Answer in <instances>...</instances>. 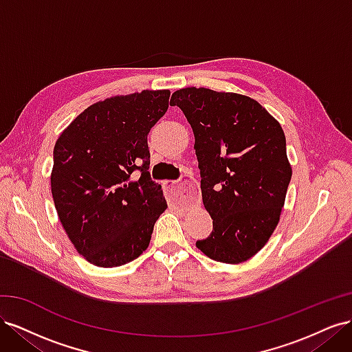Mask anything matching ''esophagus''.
<instances>
[{
    "label": "esophagus",
    "mask_w": 352,
    "mask_h": 352,
    "mask_svg": "<svg viewBox=\"0 0 352 352\" xmlns=\"http://www.w3.org/2000/svg\"><path fill=\"white\" fill-rule=\"evenodd\" d=\"M164 189L167 192L168 199L175 202H180V204H190L197 197V189L192 177L185 176L184 180L180 182H175V180H164Z\"/></svg>",
    "instance_id": "1"
}]
</instances>
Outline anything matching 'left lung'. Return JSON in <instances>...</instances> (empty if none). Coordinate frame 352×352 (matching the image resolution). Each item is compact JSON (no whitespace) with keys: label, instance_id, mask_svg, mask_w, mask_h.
<instances>
[{"label":"left lung","instance_id":"obj_1","mask_svg":"<svg viewBox=\"0 0 352 352\" xmlns=\"http://www.w3.org/2000/svg\"><path fill=\"white\" fill-rule=\"evenodd\" d=\"M194 131L201 194L212 230L197 248L228 264L250 260L278 226L292 168L280 124L250 97L206 88L173 92Z\"/></svg>","mask_w":352,"mask_h":352}]
</instances>
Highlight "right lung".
<instances>
[{
	"mask_svg": "<svg viewBox=\"0 0 352 352\" xmlns=\"http://www.w3.org/2000/svg\"><path fill=\"white\" fill-rule=\"evenodd\" d=\"M170 92L142 91L91 105L54 146L51 192L74 248L98 267H119L148 248L167 208L150 172L148 133Z\"/></svg>",
	"mask_w": 352,
	"mask_h": 352,
	"instance_id": "1",
	"label": "right lung"
}]
</instances>
